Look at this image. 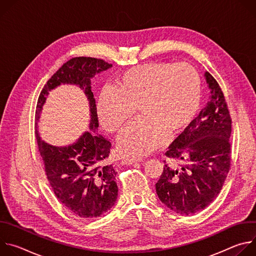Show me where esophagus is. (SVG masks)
<instances>
[{
  "label": "esophagus",
  "instance_id": "obj_1",
  "mask_svg": "<svg viewBox=\"0 0 256 256\" xmlns=\"http://www.w3.org/2000/svg\"><path fill=\"white\" fill-rule=\"evenodd\" d=\"M142 158H124L122 160V165H132L134 163H138V162H142Z\"/></svg>",
  "mask_w": 256,
  "mask_h": 256
}]
</instances>
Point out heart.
I'll return each mask as SVG.
<instances>
[{
	"label": "heart",
	"instance_id": "b5f03b06",
	"mask_svg": "<svg viewBox=\"0 0 256 256\" xmlns=\"http://www.w3.org/2000/svg\"><path fill=\"white\" fill-rule=\"evenodd\" d=\"M202 94L198 72L190 64L150 62L120 74L114 88L104 89L98 118L110 132L120 130L138 108L140 120L118 136L124 155L144 156L167 142L196 118Z\"/></svg>",
	"mask_w": 256,
	"mask_h": 256
}]
</instances>
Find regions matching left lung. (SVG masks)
Here are the masks:
<instances>
[{"instance_id":"left-lung-1","label":"left lung","mask_w":256,"mask_h":256,"mask_svg":"<svg viewBox=\"0 0 256 256\" xmlns=\"http://www.w3.org/2000/svg\"><path fill=\"white\" fill-rule=\"evenodd\" d=\"M204 77L210 91L206 107L165 153L182 164H165L156 184L160 200L180 214H196L216 198L232 161L228 105L216 79L208 72Z\"/></svg>"}]
</instances>
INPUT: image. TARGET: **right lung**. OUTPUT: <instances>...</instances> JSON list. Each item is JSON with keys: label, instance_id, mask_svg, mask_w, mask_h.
Listing matches in <instances>:
<instances>
[{"label": "right lung", "instance_id": "obj_1", "mask_svg": "<svg viewBox=\"0 0 256 256\" xmlns=\"http://www.w3.org/2000/svg\"><path fill=\"white\" fill-rule=\"evenodd\" d=\"M112 64L101 58L78 56L64 64L46 82L36 105L35 120L38 122L48 92L62 84H75L82 88L90 103L89 132L68 147H54L42 140L38 130V149L44 164L50 186L58 200L72 214L91 220L106 214L118 198L116 182L118 172L106 164L112 142L96 134L99 126L96 101L91 91L90 79Z\"/></svg>", "mask_w": 256, "mask_h": 256}]
</instances>
